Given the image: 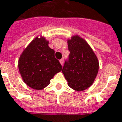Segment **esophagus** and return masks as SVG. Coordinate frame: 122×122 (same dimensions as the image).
Instances as JSON below:
<instances>
[{"mask_svg": "<svg viewBox=\"0 0 122 122\" xmlns=\"http://www.w3.org/2000/svg\"><path fill=\"white\" fill-rule=\"evenodd\" d=\"M60 64H62V65H63V64H64V58H62V59L60 60Z\"/></svg>", "mask_w": 122, "mask_h": 122, "instance_id": "obj_1", "label": "esophagus"}]
</instances>
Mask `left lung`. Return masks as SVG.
<instances>
[{
	"label": "left lung",
	"mask_w": 122,
	"mask_h": 122,
	"mask_svg": "<svg viewBox=\"0 0 122 122\" xmlns=\"http://www.w3.org/2000/svg\"><path fill=\"white\" fill-rule=\"evenodd\" d=\"M70 54L62 72L70 87L83 91L93 84L98 74L99 62L94 52L83 38L74 36L68 40Z\"/></svg>",
	"instance_id": "obj_1"
}]
</instances>
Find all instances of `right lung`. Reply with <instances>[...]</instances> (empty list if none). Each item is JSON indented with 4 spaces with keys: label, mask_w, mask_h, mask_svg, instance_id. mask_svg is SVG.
<instances>
[{
    "label": "right lung",
    "mask_w": 122,
    "mask_h": 122,
    "mask_svg": "<svg viewBox=\"0 0 122 122\" xmlns=\"http://www.w3.org/2000/svg\"><path fill=\"white\" fill-rule=\"evenodd\" d=\"M48 46L44 38L36 37L23 51L18 60V68L24 82L29 87L42 90L62 67Z\"/></svg>",
    "instance_id": "1"
}]
</instances>
